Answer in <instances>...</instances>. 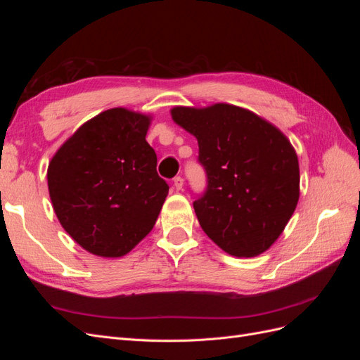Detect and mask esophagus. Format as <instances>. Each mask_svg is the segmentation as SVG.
<instances>
[{
  "label": "esophagus",
  "instance_id": "obj_1",
  "mask_svg": "<svg viewBox=\"0 0 360 360\" xmlns=\"http://www.w3.org/2000/svg\"><path fill=\"white\" fill-rule=\"evenodd\" d=\"M174 188H176L177 191H181L183 189V179L181 177H174Z\"/></svg>",
  "mask_w": 360,
  "mask_h": 360
}]
</instances>
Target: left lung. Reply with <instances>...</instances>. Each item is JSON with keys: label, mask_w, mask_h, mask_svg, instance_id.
<instances>
[{"label": "left lung", "mask_w": 360, "mask_h": 360, "mask_svg": "<svg viewBox=\"0 0 360 360\" xmlns=\"http://www.w3.org/2000/svg\"><path fill=\"white\" fill-rule=\"evenodd\" d=\"M174 122L198 139L205 189L193 209L212 240L234 257H255L284 231L299 201V162L290 141L254 112L217 103L177 106Z\"/></svg>", "instance_id": "1"}]
</instances>
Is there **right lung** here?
I'll return each mask as SVG.
<instances>
[{
	"instance_id": "add662e5",
	"label": "right lung",
	"mask_w": 360,
	"mask_h": 360,
	"mask_svg": "<svg viewBox=\"0 0 360 360\" xmlns=\"http://www.w3.org/2000/svg\"><path fill=\"white\" fill-rule=\"evenodd\" d=\"M150 118L114 108L91 118L52 158L53 210L73 240L99 257H122L151 231L168 195L146 141Z\"/></svg>"
}]
</instances>
